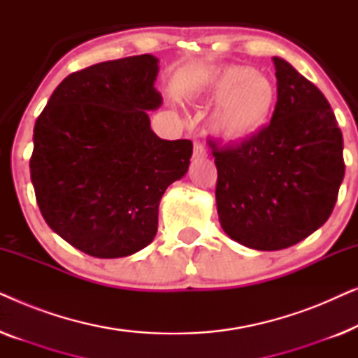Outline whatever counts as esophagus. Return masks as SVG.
<instances>
[{
    "mask_svg": "<svg viewBox=\"0 0 358 358\" xmlns=\"http://www.w3.org/2000/svg\"><path fill=\"white\" fill-rule=\"evenodd\" d=\"M205 155H207V151H205L203 145L199 143V141H195V143H194V158H203Z\"/></svg>",
    "mask_w": 358,
    "mask_h": 358,
    "instance_id": "1",
    "label": "esophagus"
}]
</instances>
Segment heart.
I'll list each match as a JSON object with an SVG mask.
<instances>
[{"mask_svg":"<svg viewBox=\"0 0 358 358\" xmlns=\"http://www.w3.org/2000/svg\"><path fill=\"white\" fill-rule=\"evenodd\" d=\"M207 99L217 102L213 134L227 143H244L266 130L277 104L271 78L248 65H229L207 83Z\"/></svg>","mask_w":358,"mask_h":358,"instance_id":"b5f03b06","label":"heart"}]
</instances>
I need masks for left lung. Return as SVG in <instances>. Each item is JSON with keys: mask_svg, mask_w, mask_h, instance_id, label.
<instances>
[{"mask_svg": "<svg viewBox=\"0 0 358 358\" xmlns=\"http://www.w3.org/2000/svg\"><path fill=\"white\" fill-rule=\"evenodd\" d=\"M277 104L256 138L220 146L215 156L220 224L259 251H278L322 227L334 208L345 164L344 138L324 94L273 57Z\"/></svg>", "mask_w": 358, "mask_h": 358, "instance_id": "8db88e82", "label": "left lung"}]
</instances>
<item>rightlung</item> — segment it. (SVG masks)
Listing matches in <instances>:
<instances>
[{"label":"right lung","mask_w":358,"mask_h":358,"mask_svg":"<svg viewBox=\"0 0 358 358\" xmlns=\"http://www.w3.org/2000/svg\"><path fill=\"white\" fill-rule=\"evenodd\" d=\"M158 58L135 55L68 75L34 127L31 179L41 213L92 257H125L158 231L164 190L187 173L192 141L161 140L146 110Z\"/></svg>","instance_id":"right-lung-1"}]
</instances>
